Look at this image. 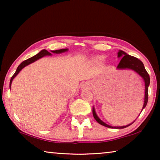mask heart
Segmentation results:
<instances>
[{
  "label": "heart",
  "instance_id": "1",
  "mask_svg": "<svg viewBox=\"0 0 160 160\" xmlns=\"http://www.w3.org/2000/svg\"><path fill=\"white\" fill-rule=\"evenodd\" d=\"M104 60V56H97L94 58V61L97 63H101Z\"/></svg>",
  "mask_w": 160,
  "mask_h": 160
}]
</instances>
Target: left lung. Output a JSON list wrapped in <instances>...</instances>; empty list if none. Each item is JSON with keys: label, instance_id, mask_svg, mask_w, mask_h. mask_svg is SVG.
<instances>
[{"label": "left lung", "instance_id": "1", "mask_svg": "<svg viewBox=\"0 0 160 160\" xmlns=\"http://www.w3.org/2000/svg\"><path fill=\"white\" fill-rule=\"evenodd\" d=\"M118 58H121V60L119 62V63L118 65V66L116 68L118 70H131L132 71H134L136 72V73L138 74L140 77H141L143 80L145 82V99H144V104H143L142 111L143 109H145V107H146V105L148 104V87L150 85V75L148 73V72L146 71V70L145 68L144 65H143L142 62L141 61H140L138 58L134 57V56H130L128 54H127L126 52H124L123 51L119 50L118 52ZM92 113L94 116V118L95 120L98 122L99 124L101 125L106 126L107 128H126L129 126H131V124L134 123L133 122L128 124V125L124 126H112L107 124L106 123H104V121H102L100 119L98 116L97 115L95 109H94V107L92 108Z\"/></svg>", "mask_w": 160, "mask_h": 160}]
</instances>
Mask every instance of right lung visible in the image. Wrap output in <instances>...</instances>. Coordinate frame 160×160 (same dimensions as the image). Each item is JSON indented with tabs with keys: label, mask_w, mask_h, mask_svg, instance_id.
Segmentation results:
<instances>
[{
	"label": "right lung",
	"mask_w": 160,
	"mask_h": 160,
	"mask_svg": "<svg viewBox=\"0 0 160 160\" xmlns=\"http://www.w3.org/2000/svg\"><path fill=\"white\" fill-rule=\"evenodd\" d=\"M68 51V48H63V49H59V50H56V51H51V52L53 53H64V52H66V51ZM52 54H51L50 52H48V51H47L46 49H43L41 51H40L39 53H38L37 54H36V55L32 56V57L29 58L28 59H27V60L24 61L23 62H22V63L19 65V66L18 67L17 70H16L15 72L14 73V75H12L11 79H10V87H11V85H12V80L14 78L17 76V75H18L19 72H20V70L24 68L25 66H28V65L31 64L32 63H34V62H35L37 60H39V59L42 58L43 57H44V56H51Z\"/></svg>",
	"instance_id": "1"
}]
</instances>
